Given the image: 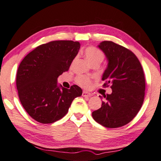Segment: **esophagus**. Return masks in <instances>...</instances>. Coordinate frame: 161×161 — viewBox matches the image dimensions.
I'll return each instance as SVG.
<instances>
[{
  "label": "esophagus",
  "mask_w": 161,
  "mask_h": 161,
  "mask_svg": "<svg viewBox=\"0 0 161 161\" xmlns=\"http://www.w3.org/2000/svg\"><path fill=\"white\" fill-rule=\"evenodd\" d=\"M82 95L83 97H91L92 95L90 93V92H88V91H83Z\"/></svg>",
  "instance_id": "obj_1"
}]
</instances>
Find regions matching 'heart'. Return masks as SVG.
I'll return each mask as SVG.
<instances>
[{
    "label": "heart",
    "instance_id": "b5f03b06",
    "mask_svg": "<svg viewBox=\"0 0 161 161\" xmlns=\"http://www.w3.org/2000/svg\"><path fill=\"white\" fill-rule=\"evenodd\" d=\"M84 54L91 64L95 63L100 64L105 58L102 51L94 47H87L84 51ZM76 81L79 85L86 88H90L92 83L91 79L84 75H79L76 79Z\"/></svg>",
    "mask_w": 161,
    "mask_h": 161
}]
</instances>
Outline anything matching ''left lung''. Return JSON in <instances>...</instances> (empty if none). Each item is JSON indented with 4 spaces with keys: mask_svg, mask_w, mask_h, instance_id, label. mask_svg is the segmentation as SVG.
Returning a JSON list of instances; mask_svg holds the SVG:
<instances>
[{
    "mask_svg": "<svg viewBox=\"0 0 161 161\" xmlns=\"http://www.w3.org/2000/svg\"><path fill=\"white\" fill-rule=\"evenodd\" d=\"M98 47L108 61L102 78L105 82L103 86L110 85L112 92L104 95L102 106L92 112V116L107 128L120 127L130 122L142 108L146 88L144 73L139 59L129 49L111 41L102 42Z\"/></svg>",
    "mask_w": 161,
    "mask_h": 161,
    "instance_id": "obj_1",
    "label": "left lung"
}]
</instances>
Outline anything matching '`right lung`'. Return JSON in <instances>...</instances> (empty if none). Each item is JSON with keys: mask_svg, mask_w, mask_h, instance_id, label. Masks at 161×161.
Here are the masks:
<instances>
[{"mask_svg": "<svg viewBox=\"0 0 161 161\" xmlns=\"http://www.w3.org/2000/svg\"><path fill=\"white\" fill-rule=\"evenodd\" d=\"M78 42L58 40L39 45L23 58L18 67L16 86L22 107L42 124H52L67 114L73 100L82 95L73 85L58 86L57 78L69 70L77 55Z\"/></svg>", "mask_w": 161, "mask_h": 161, "instance_id": "right-lung-1", "label": "right lung"}]
</instances>
